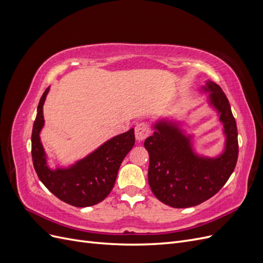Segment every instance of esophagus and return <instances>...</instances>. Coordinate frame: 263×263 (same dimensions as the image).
Wrapping results in <instances>:
<instances>
[{"instance_id":"esophagus-1","label":"esophagus","mask_w":263,"mask_h":263,"mask_svg":"<svg viewBox=\"0 0 263 263\" xmlns=\"http://www.w3.org/2000/svg\"><path fill=\"white\" fill-rule=\"evenodd\" d=\"M150 134V128L148 124L146 123H139L136 127H135V137H136L137 141L145 140Z\"/></svg>"}]
</instances>
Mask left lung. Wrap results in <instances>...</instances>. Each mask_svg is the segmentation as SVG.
<instances>
[{
  "label": "left lung",
  "instance_id": "8db88e82",
  "mask_svg": "<svg viewBox=\"0 0 263 263\" xmlns=\"http://www.w3.org/2000/svg\"><path fill=\"white\" fill-rule=\"evenodd\" d=\"M201 93L209 94L208 106L222 125L225 140L220 154L198 153L194 134H187L185 119L160 116L153 123V136L145 140L149 154L148 182L159 201L174 209L196 206L214 196L232 176L238 158V134L229 102L220 86L210 80Z\"/></svg>",
  "mask_w": 263,
  "mask_h": 263
}]
</instances>
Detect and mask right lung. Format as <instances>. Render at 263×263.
Returning <instances> with one entry per match:
<instances>
[{
    "label": "right lung",
    "instance_id": "obj_1",
    "mask_svg": "<svg viewBox=\"0 0 263 263\" xmlns=\"http://www.w3.org/2000/svg\"><path fill=\"white\" fill-rule=\"evenodd\" d=\"M50 87H47L37 107L31 133V157L37 176L59 200L76 208L102 202L112 191L117 172L135 144L134 128L109 138L92 153L69 165L51 168L41 140L45 119L43 107Z\"/></svg>",
    "mask_w": 263,
    "mask_h": 263
}]
</instances>
